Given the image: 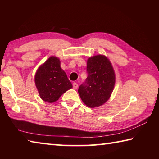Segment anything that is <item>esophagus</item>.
<instances>
[{"instance_id":"obj_1","label":"esophagus","mask_w":159,"mask_h":159,"mask_svg":"<svg viewBox=\"0 0 159 159\" xmlns=\"http://www.w3.org/2000/svg\"><path fill=\"white\" fill-rule=\"evenodd\" d=\"M73 88H74V89H77V88H78V83H73Z\"/></svg>"}]
</instances>
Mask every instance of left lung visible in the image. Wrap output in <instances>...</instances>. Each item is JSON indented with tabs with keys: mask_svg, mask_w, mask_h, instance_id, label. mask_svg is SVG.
Returning <instances> with one entry per match:
<instances>
[{
	"mask_svg": "<svg viewBox=\"0 0 159 159\" xmlns=\"http://www.w3.org/2000/svg\"><path fill=\"white\" fill-rule=\"evenodd\" d=\"M86 69L88 77L78 91L85 105L98 107L108 100L114 89V69L108 59L100 55L88 59Z\"/></svg>",
	"mask_w": 159,
	"mask_h": 159,
	"instance_id": "1",
	"label": "left lung"
}]
</instances>
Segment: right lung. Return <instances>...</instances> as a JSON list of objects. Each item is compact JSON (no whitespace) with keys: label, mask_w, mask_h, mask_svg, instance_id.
<instances>
[{"label":"right lung","mask_w":159,"mask_h":159,"mask_svg":"<svg viewBox=\"0 0 159 159\" xmlns=\"http://www.w3.org/2000/svg\"><path fill=\"white\" fill-rule=\"evenodd\" d=\"M35 83L43 100L52 103L73 87L57 57H50L39 67L35 75Z\"/></svg>","instance_id":"1"}]
</instances>
